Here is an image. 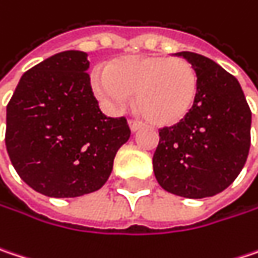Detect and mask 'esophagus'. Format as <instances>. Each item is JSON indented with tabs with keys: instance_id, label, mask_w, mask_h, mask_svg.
<instances>
[{
	"instance_id": "obj_1",
	"label": "esophagus",
	"mask_w": 258,
	"mask_h": 258,
	"mask_svg": "<svg viewBox=\"0 0 258 258\" xmlns=\"http://www.w3.org/2000/svg\"><path fill=\"white\" fill-rule=\"evenodd\" d=\"M128 124H130V128H131L133 133L142 128V122H139V121H136V119H130Z\"/></svg>"
}]
</instances>
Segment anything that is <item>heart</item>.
<instances>
[{
  "mask_svg": "<svg viewBox=\"0 0 258 258\" xmlns=\"http://www.w3.org/2000/svg\"><path fill=\"white\" fill-rule=\"evenodd\" d=\"M93 90L112 107H121L136 94L143 118L156 127L184 119L197 102L199 78L186 59L168 56H127L93 75Z\"/></svg>",
  "mask_w": 258,
  "mask_h": 258,
  "instance_id": "1",
  "label": "heart"
}]
</instances>
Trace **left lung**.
Returning <instances> with one entry per match:
<instances>
[{
    "label": "left lung",
    "instance_id": "obj_1",
    "mask_svg": "<svg viewBox=\"0 0 258 258\" xmlns=\"http://www.w3.org/2000/svg\"><path fill=\"white\" fill-rule=\"evenodd\" d=\"M194 64L199 78L189 115L159 128L153 173L170 194L183 198L214 197L244 168L251 145V110L238 80L211 59L176 53Z\"/></svg>",
    "mask_w": 258,
    "mask_h": 258
}]
</instances>
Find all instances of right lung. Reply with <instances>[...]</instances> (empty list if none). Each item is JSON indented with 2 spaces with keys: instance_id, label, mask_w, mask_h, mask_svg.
<instances>
[{
  "instance_id": "add662e5",
  "label": "right lung",
  "mask_w": 258,
  "mask_h": 258,
  "mask_svg": "<svg viewBox=\"0 0 258 258\" xmlns=\"http://www.w3.org/2000/svg\"><path fill=\"white\" fill-rule=\"evenodd\" d=\"M84 51H61L25 72L7 105L6 146L34 190L77 198L99 190L130 139L124 116L102 113Z\"/></svg>"
}]
</instances>
